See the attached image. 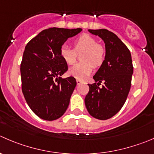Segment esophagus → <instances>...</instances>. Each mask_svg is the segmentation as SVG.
Wrapping results in <instances>:
<instances>
[{"label":"esophagus","instance_id":"esophagus-1","mask_svg":"<svg viewBox=\"0 0 154 154\" xmlns=\"http://www.w3.org/2000/svg\"><path fill=\"white\" fill-rule=\"evenodd\" d=\"M82 83H83V82H82L81 80H78V79H77V85L81 84Z\"/></svg>","mask_w":154,"mask_h":154}]
</instances>
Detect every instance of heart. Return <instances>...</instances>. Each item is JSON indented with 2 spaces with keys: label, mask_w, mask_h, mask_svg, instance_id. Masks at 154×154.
Instances as JSON below:
<instances>
[{
  "label": "heart",
  "mask_w": 154,
  "mask_h": 154,
  "mask_svg": "<svg viewBox=\"0 0 154 154\" xmlns=\"http://www.w3.org/2000/svg\"><path fill=\"white\" fill-rule=\"evenodd\" d=\"M74 49L68 45L62 46L60 55L68 65H72L77 60V53L84 51L81 60L70 68L68 73L71 76L80 80H85L91 74L93 66L99 68L103 65L106 58V49L98 41L89 34H83L74 41Z\"/></svg>",
  "instance_id": "b5f03b06"
}]
</instances>
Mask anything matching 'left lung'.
Returning <instances> with one entry per match:
<instances>
[{"mask_svg":"<svg viewBox=\"0 0 154 154\" xmlns=\"http://www.w3.org/2000/svg\"><path fill=\"white\" fill-rule=\"evenodd\" d=\"M105 44L106 58L93 79L85 104L92 117L104 120L118 113L126 102L133 74L130 51L115 34L107 29H89ZM104 84L99 88L100 83Z\"/></svg>","mask_w":154,"mask_h":154,"instance_id":"8db88e82","label":"left lung"}]
</instances>
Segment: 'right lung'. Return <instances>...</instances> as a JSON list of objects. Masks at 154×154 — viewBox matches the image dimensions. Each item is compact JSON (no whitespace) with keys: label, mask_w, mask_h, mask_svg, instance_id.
<instances>
[{"label":"right lung","mask_w":154,"mask_h":154,"mask_svg":"<svg viewBox=\"0 0 154 154\" xmlns=\"http://www.w3.org/2000/svg\"><path fill=\"white\" fill-rule=\"evenodd\" d=\"M82 28H50L40 32L25 46L20 65L22 91L37 117L55 120L65 113L77 85L74 77L62 78L68 65L60 49Z\"/></svg>","instance_id":"right-lung-1"}]
</instances>
